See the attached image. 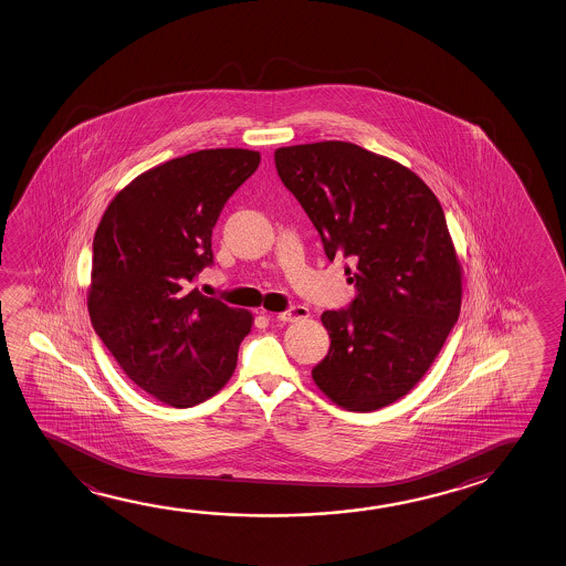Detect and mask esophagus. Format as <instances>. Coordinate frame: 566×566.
I'll use <instances>...</instances> for the list:
<instances>
[{
    "instance_id": "obj_1",
    "label": "esophagus",
    "mask_w": 566,
    "mask_h": 566,
    "mask_svg": "<svg viewBox=\"0 0 566 566\" xmlns=\"http://www.w3.org/2000/svg\"><path fill=\"white\" fill-rule=\"evenodd\" d=\"M308 308L305 305H293V307H289L287 311H283V313H279V321H283V323H295V321H301V318H307Z\"/></svg>"
}]
</instances>
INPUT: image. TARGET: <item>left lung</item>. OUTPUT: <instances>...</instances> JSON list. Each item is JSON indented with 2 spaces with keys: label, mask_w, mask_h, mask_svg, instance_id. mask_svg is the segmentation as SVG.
Here are the masks:
<instances>
[{
  "label": "left lung",
  "mask_w": 566,
  "mask_h": 566,
  "mask_svg": "<svg viewBox=\"0 0 566 566\" xmlns=\"http://www.w3.org/2000/svg\"><path fill=\"white\" fill-rule=\"evenodd\" d=\"M275 166L356 289L348 307L321 316L331 348L313 380L353 412L396 402L460 316V261L440 201L412 170L356 144L277 148Z\"/></svg>",
  "instance_id": "obj_1"
}]
</instances>
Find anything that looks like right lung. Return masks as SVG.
<instances>
[{"label": "right lung", "mask_w": 566, "mask_h": 566, "mask_svg": "<svg viewBox=\"0 0 566 566\" xmlns=\"http://www.w3.org/2000/svg\"><path fill=\"white\" fill-rule=\"evenodd\" d=\"M259 160L243 148L174 158L116 193L96 228L93 328L133 382L174 408L220 392L250 335L248 311L188 285L213 265L211 230Z\"/></svg>", "instance_id": "add662e5"}]
</instances>
